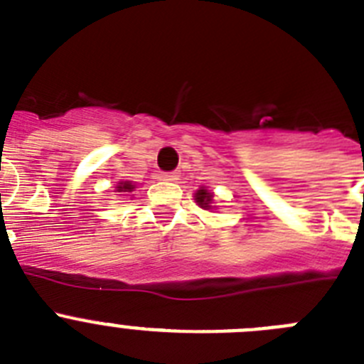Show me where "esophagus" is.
Listing matches in <instances>:
<instances>
[{
    "label": "esophagus",
    "mask_w": 364,
    "mask_h": 364,
    "mask_svg": "<svg viewBox=\"0 0 364 364\" xmlns=\"http://www.w3.org/2000/svg\"><path fill=\"white\" fill-rule=\"evenodd\" d=\"M161 179L163 181H176V179H178V174H176V172H165V174H161Z\"/></svg>",
    "instance_id": "34e87169"
}]
</instances>
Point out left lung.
I'll list each match as a JSON object with an SVG mask.
<instances>
[{
	"mask_svg": "<svg viewBox=\"0 0 364 364\" xmlns=\"http://www.w3.org/2000/svg\"><path fill=\"white\" fill-rule=\"evenodd\" d=\"M213 198H215V196H213L212 190L205 188V186H201V188L196 190V193H193V201L198 203L199 208L210 210V212L217 208V206L213 205Z\"/></svg>",
	"mask_w": 364,
	"mask_h": 364,
	"instance_id": "1",
	"label": "left lung"
}]
</instances>
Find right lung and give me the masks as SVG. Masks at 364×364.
<instances>
[{
    "mask_svg": "<svg viewBox=\"0 0 364 364\" xmlns=\"http://www.w3.org/2000/svg\"><path fill=\"white\" fill-rule=\"evenodd\" d=\"M136 188V185L132 181H127V179H122V181H118V185L114 186V192H118L122 196V193H129L132 192V190ZM117 193V196H118Z\"/></svg>",
    "mask_w": 364,
    "mask_h": 364,
    "instance_id": "1",
    "label": "right lung"
}]
</instances>
